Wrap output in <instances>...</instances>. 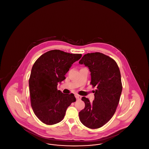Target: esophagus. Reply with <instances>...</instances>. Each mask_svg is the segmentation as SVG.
<instances>
[{
	"label": "esophagus",
	"mask_w": 149,
	"mask_h": 149,
	"mask_svg": "<svg viewBox=\"0 0 149 149\" xmlns=\"http://www.w3.org/2000/svg\"><path fill=\"white\" fill-rule=\"evenodd\" d=\"M75 98L77 99H80L81 98V96H80L78 94H75Z\"/></svg>",
	"instance_id": "1"
}]
</instances>
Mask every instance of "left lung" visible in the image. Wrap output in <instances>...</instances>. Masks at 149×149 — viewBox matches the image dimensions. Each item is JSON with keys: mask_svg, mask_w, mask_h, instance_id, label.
<instances>
[{"mask_svg": "<svg viewBox=\"0 0 149 149\" xmlns=\"http://www.w3.org/2000/svg\"><path fill=\"white\" fill-rule=\"evenodd\" d=\"M79 63L89 68L91 84L96 87L93 102L82 97L85 108L79 113V118L86 127L98 128L111 119L119 103L122 91L120 71L113 58L100 52L85 54Z\"/></svg>", "mask_w": 149, "mask_h": 149, "instance_id": "obj_1", "label": "left lung"}]
</instances>
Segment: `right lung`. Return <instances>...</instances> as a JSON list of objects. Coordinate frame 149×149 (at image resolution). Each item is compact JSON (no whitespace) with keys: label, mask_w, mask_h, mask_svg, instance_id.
Segmentation results:
<instances>
[{"label":"right lung","mask_w":149,"mask_h":149,"mask_svg":"<svg viewBox=\"0 0 149 149\" xmlns=\"http://www.w3.org/2000/svg\"><path fill=\"white\" fill-rule=\"evenodd\" d=\"M81 54H73L59 50L49 51L33 64L29 79L31 104L37 118L52 125L63 120L68 107L76 101L74 94H65L57 86L66 78L72 64Z\"/></svg>","instance_id":"obj_1"}]
</instances>
